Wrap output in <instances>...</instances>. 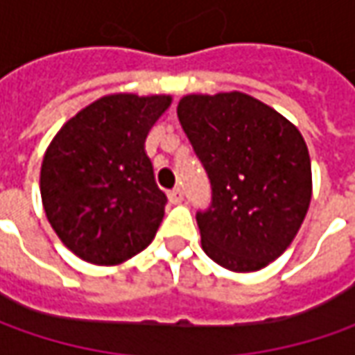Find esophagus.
<instances>
[{
	"instance_id": "1",
	"label": "esophagus",
	"mask_w": 355,
	"mask_h": 355,
	"mask_svg": "<svg viewBox=\"0 0 355 355\" xmlns=\"http://www.w3.org/2000/svg\"><path fill=\"white\" fill-rule=\"evenodd\" d=\"M168 198H170L171 203H182V201H184V191H182V187H173L171 191H168Z\"/></svg>"
}]
</instances>
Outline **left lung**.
Wrapping results in <instances>:
<instances>
[{
  "label": "left lung",
  "mask_w": 355,
  "mask_h": 355,
  "mask_svg": "<svg viewBox=\"0 0 355 355\" xmlns=\"http://www.w3.org/2000/svg\"><path fill=\"white\" fill-rule=\"evenodd\" d=\"M178 118L211 182L201 247L235 272L261 270L293 243L312 198L302 134L245 92L187 94Z\"/></svg>",
  "instance_id": "1"
}]
</instances>
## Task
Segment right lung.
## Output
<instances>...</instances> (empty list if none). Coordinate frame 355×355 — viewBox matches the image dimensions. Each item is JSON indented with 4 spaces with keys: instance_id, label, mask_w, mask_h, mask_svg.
<instances>
[{
    "instance_id": "right-lung-1",
    "label": "right lung",
    "mask_w": 355,
    "mask_h": 355,
    "mask_svg": "<svg viewBox=\"0 0 355 355\" xmlns=\"http://www.w3.org/2000/svg\"><path fill=\"white\" fill-rule=\"evenodd\" d=\"M171 104L168 94H108L83 108L49 144L41 199L64 247L92 265L144 251L168 203L144 142Z\"/></svg>"
}]
</instances>
